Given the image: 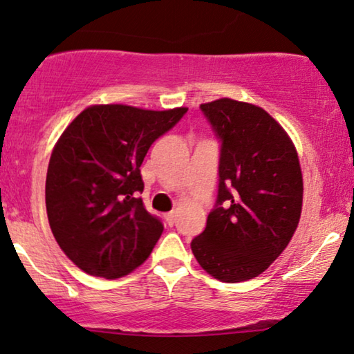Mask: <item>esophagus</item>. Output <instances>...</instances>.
Masks as SVG:
<instances>
[{
	"label": "esophagus",
	"instance_id": "1",
	"mask_svg": "<svg viewBox=\"0 0 354 354\" xmlns=\"http://www.w3.org/2000/svg\"><path fill=\"white\" fill-rule=\"evenodd\" d=\"M165 221H167V224H168V225H173V224H175V221H176V214H175V211H170V213H167V214H165Z\"/></svg>",
	"mask_w": 354,
	"mask_h": 354
}]
</instances>
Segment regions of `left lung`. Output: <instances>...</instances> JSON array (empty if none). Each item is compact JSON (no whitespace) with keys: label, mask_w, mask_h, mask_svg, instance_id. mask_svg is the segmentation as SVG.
<instances>
[{"label":"left lung","mask_w":354,"mask_h":354,"mask_svg":"<svg viewBox=\"0 0 354 354\" xmlns=\"http://www.w3.org/2000/svg\"><path fill=\"white\" fill-rule=\"evenodd\" d=\"M200 109L221 141L219 186L191 248L211 277L246 281L270 267L297 229L304 195L297 151L256 104L221 98Z\"/></svg>","instance_id":"8db88e82"}]
</instances>
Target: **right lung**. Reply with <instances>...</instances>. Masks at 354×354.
<instances>
[{"label":"right lung","instance_id":"1","mask_svg":"<svg viewBox=\"0 0 354 354\" xmlns=\"http://www.w3.org/2000/svg\"><path fill=\"white\" fill-rule=\"evenodd\" d=\"M186 113L93 104L57 141L46 178L47 218L62 251L88 275L120 278L149 257L163 224L138 197L140 167Z\"/></svg>","mask_w":354,"mask_h":354}]
</instances>
